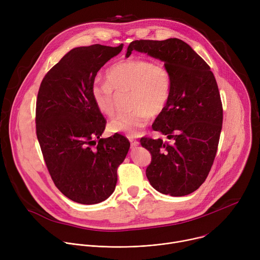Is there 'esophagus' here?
I'll list each match as a JSON object with an SVG mask.
<instances>
[{
	"label": "esophagus",
	"instance_id": "1",
	"mask_svg": "<svg viewBox=\"0 0 260 260\" xmlns=\"http://www.w3.org/2000/svg\"><path fill=\"white\" fill-rule=\"evenodd\" d=\"M129 142H131V145H132V147H136V146H138V145H139V141H137V140H134V139H129Z\"/></svg>",
	"mask_w": 260,
	"mask_h": 260
}]
</instances>
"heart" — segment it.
<instances>
[{
	"instance_id": "heart-1",
	"label": "heart",
	"mask_w": 260,
	"mask_h": 260,
	"mask_svg": "<svg viewBox=\"0 0 260 260\" xmlns=\"http://www.w3.org/2000/svg\"><path fill=\"white\" fill-rule=\"evenodd\" d=\"M172 91V74L161 62L134 57L116 62L107 72V81L94 80L90 86L92 101L100 112L113 116L116 110V92H131L132 112L119 115L109 123L112 133L137 137L149 122L166 109Z\"/></svg>"
}]
</instances>
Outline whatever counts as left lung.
<instances>
[{
  "instance_id": "left-lung-1",
  "label": "left lung",
  "mask_w": 260,
  "mask_h": 260,
  "mask_svg": "<svg viewBox=\"0 0 260 260\" xmlns=\"http://www.w3.org/2000/svg\"><path fill=\"white\" fill-rule=\"evenodd\" d=\"M133 50L162 60L172 74L169 103L152 125L171 141L140 140L151 153L146 176L164 194L187 196L205 182L218 149L223 109L216 79L209 64L180 39L133 41L126 57Z\"/></svg>"
}]
</instances>
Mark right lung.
<instances>
[{
	"instance_id": "add662e5",
	"label": "right lung",
	"mask_w": 260,
	"mask_h": 260,
	"mask_svg": "<svg viewBox=\"0 0 260 260\" xmlns=\"http://www.w3.org/2000/svg\"><path fill=\"white\" fill-rule=\"evenodd\" d=\"M94 44L69 51L44 76L36 103V134L57 189L73 202L93 205L113 193L128 140L101 139L106 119L90 86L99 70L122 50Z\"/></svg>"
}]
</instances>
